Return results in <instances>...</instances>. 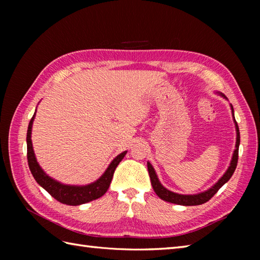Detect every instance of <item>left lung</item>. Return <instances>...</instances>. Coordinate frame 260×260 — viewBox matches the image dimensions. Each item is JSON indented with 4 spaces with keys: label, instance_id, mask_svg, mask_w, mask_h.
Wrapping results in <instances>:
<instances>
[{
    "label": "left lung",
    "instance_id": "8db88e82",
    "mask_svg": "<svg viewBox=\"0 0 260 260\" xmlns=\"http://www.w3.org/2000/svg\"><path fill=\"white\" fill-rule=\"evenodd\" d=\"M215 93H218L221 97L227 99L222 92L217 91ZM231 107V113H233V117H234V123L236 126V148L233 154V157H231L230 165L229 168L225 171L224 174L218 180V182L215 184H213L211 187H209L208 190L197 193V194H180V193H175L168 190L167 187H164L162 185L161 182H159L155 170L152 167V164L150 162H147V169H148V174H150V179H151V183L153 186V190L155 191L157 197H159L162 200L171 202V203H175V204H180V206H199V204L206 203L209 201L215 193L218 192V190L221 187L224 183L230 180L231 176H233L235 170L237 168V162H238V152H239V144H240V133H239V127L237 121L235 119V114H234V107L233 105H230Z\"/></svg>",
    "mask_w": 260,
    "mask_h": 260
}]
</instances>
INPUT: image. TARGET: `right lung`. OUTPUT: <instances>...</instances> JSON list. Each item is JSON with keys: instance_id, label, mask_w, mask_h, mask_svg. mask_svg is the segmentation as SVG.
Masks as SVG:
<instances>
[{"instance_id": "add662e5", "label": "right lung", "mask_w": 260, "mask_h": 260, "mask_svg": "<svg viewBox=\"0 0 260 260\" xmlns=\"http://www.w3.org/2000/svg\"><path fill=\"white\" fill-rule=\"evenodd\" d=\"M37 112V110H36ZM36 113L31 118L29 126H27V133H26V147H27V163H29V168L33 178L36 179L38 184L42 186L49 194L53 197L56 200L61 202L63 204H68V206H80L87 202H90L92 200L101 198L107 192L108 187L112 182L113 175L116 168L119 164L121 159L126 155L127 151L118 154L105 171L104 174L92 182L90 184L86 185H70V184H63L61 182L52 179L49 176L42 168L39 165L35 151H33L32 146V140H31V133H32V124L35 120Z\"/></svg>"}]
</instances>
